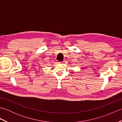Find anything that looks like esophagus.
I'll list each match as a JSON object with an SVG mask.
<instances>
[{
	"instance_id": "obj_1",
	"label": "esophagus",
	"mask_w": 122,
	"mask_h": 122,
	"mask_svg": "<svg viewBox=\"0 0 122 122\" xmlns=\"http://www.w3.org/2000/svg\"><path fill=\"white\" fill-rule=\"evenodd\" d=\"M59 64H62L63 63V62H58Z\"/></svg>"
}]
</instances>
